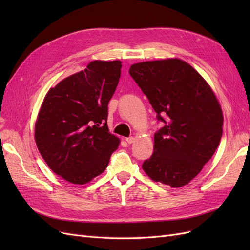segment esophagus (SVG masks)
Wrapping results in <instances>:
<instances>
[{
	"label": "esophagus",
	"instance_id": "1",
	"mask_svg": "<svg viewBox=\"0 0 250 250\" xmlns=\"http://www.w3.org/2000/svg\"><path fill=\"white\" fill-rule=\"evenodd\" d=\"M126 142L128 144H132L134 142V138L133 137H129V138H126Z\"/></svg>",
	"mask_w": 250,
	"mask_h": 250
}]
</instances>
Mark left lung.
<instances>
[{
	"mask_svg": "<svg viewBox=\"0 0 250 250\" xmlns=\"http://www.w3.org/2000/svg\"><path fill=\"white\" fill-rule=\"evenodd\" d=\"M129 74L165 123L154 134L153 154L143 163V170L153 181L174 188L188 185L222 137L223 113L215 93L178 58L134 63Z\"/></svg>",
	"mask_w": 250,
	"mask_h": 250,
	"instance_id": "obj_1",
	"label": "left lung"
}]
</instances>
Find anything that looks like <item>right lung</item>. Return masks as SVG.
<instances>
[{
	"label": "right lung",
	"instance_id": "right-lung-1",
	"mask_svg": "<svg viewBox=\"0 0 250 250\" xmlns=\"http://www.w3.org/2000/svg\"><path fill=\"white\" fill-rule=\"evenodd\" d=\"M120 60L90 62L51 87L35 122L37 149L64 180L84 185L100 175L120 139L107 126L108 102L121 76Z\"/></svg>",
	"mask_w": 250,
	"mask_h": 250
}]
</instances>
